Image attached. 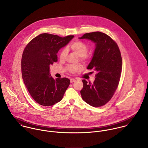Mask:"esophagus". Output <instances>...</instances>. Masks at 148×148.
<instances>
[{
  "label": "esophagus",
  "mask_w": 148,
  "mask_h": 148,
  "mask_svg": "<svg viewBox=\"0 0 148 148\" xmlns=\"http://www.w3.org/2000/svg\"><path fill=\"white\" fill-rule=\"evenodd\" d=\"M75 81H76V79H70V82H71V83H72L75 82Z\"/></svg>",
  "instance_id": "obj_1"
}]
</instances>
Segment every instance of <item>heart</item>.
<instances>
[{
	"label": "heart",
	"mask_w": 148,
	"mask_h": 148,
	"mask_svg": "<svg viewBox=\"0 0 148 148\" xmlns=\"http://www.w3.org/2000/svg\"><path fill=\"white\" fill-rule=\"evenodd\" d=\"M71 49L76 53L82 60H85L88 58V56L86 53L88 50V47L86 44L84 42H82L81 41H76L72 42L71 45ZM68 53V50L66 48L63 49L59 55V58L60 60H64L66 57ZM67 69L69 72L74 73L81 69V67L78 65H69L66 67Z\"/></svg>",
	"instance_id": "heart-1"
}]
</instances>
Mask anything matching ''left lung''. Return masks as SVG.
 I'll list each match as a JSON object with an SVG mask.
<instances>
[{"instance_id":"left-lung-1","label":"left lung","mask_w":148,"mask_h":148,"mask_svg":"<svg viewBox=\"0 0 148 148\" xmlns=\"http://www.w3.org/2000/svg\"><path fill=\"white\" fill-rule=\"evenodd\" d=\"M79 39L95 43L93 57L87 69H93L97 72L93 84L82 80V99L94 107L104 106L113 96L120 82L122 58L119 48L110 36L101 32L86 33Z\"/></svg>"}]
</instances>
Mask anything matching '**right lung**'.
<instances>
[{
	"instance_id": "obj_1",
	"label": "right lung",
	"mask_w": 148,
	"mask_h": 148,
	"mask_svg": "<svg viewBox=\"0 0 148 148\" xmlns=\"http://www.w3.org/2000/svg\"><path fill=\"white\" fill-rule=\"evenodd\" d=\"M42 34L34 38L24 49L21 58L22 78L34 100L42 106L54 105L61 101L70 84L69 79H54L49 65L58 61L57 53L73 38Z\"/></svg>"
}]
</instances>
